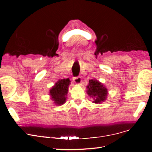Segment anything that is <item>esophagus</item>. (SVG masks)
<instances>
[{
  "mask_svg": "<svg viewBox=\"0 0 152 152\" xmlns=\"http://www.w3.org/2000/svg\"><path fill=\"white\" fill-rule=\"evenodd\" d=\"M73 80H74V82H75L76 84H80L81 83L82 80H81L80 77H74Z\"/></svg>",
  "mask_w": 152,
  "mask_h": 152,
  "instance_id": "1",
  "label": "esophagus"
}]
</instances>
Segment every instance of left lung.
<instances>
[{
    "label": "left lung",
    "mask_w": 152,
    "mask_h": 152,
    "mask_svg": "<svg viewBox=\"0 0 152 152\" xmlns=\"http://www.w3.org/2000/svg\"><path fill=\"white\" fill-rule=\"evenodd\" d=\"M87 93L94 99V103H100L106 99L107 90L102 84L97 80H90L88 86H87Z\"/></svg>",
    "instance_id": "left-lung-1"
}]
</instances>
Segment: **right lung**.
Returning <instances> with one entry per match:
<instances>
[{
	"instance_id": "add662e5",
	"label": "right lung",
	"mask_w": 152,
	"mask_h": 152,
	"mask_svg": "<svg viewBox=\"0 0 152 152\" xmlns=\"http://www.w3.org/2000/svg\"><path fill=\"white\" fill-rule=\"evenodd\" d=\"M69 78L60 80L56 85L50 90L51 99L56 104H62L66 102V95L68 91V86L70 84Z\"/></svg>"
}]
</instances>
